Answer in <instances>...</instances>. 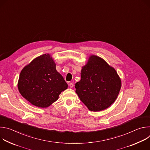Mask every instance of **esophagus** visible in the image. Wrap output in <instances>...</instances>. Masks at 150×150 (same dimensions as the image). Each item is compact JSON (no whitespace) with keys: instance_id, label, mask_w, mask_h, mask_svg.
<instances>
[{"instance_id":"34e87169","label":"esophagus","mask_w":150,"mask_h":150,"mask_svg":"<svg viewBox=\"0 0 150 150\" xmlns=\"http://www.w3.org/2000/svg\"><path fill=\"white\" fill-rule=\"evenodd\" d=\"M69 86L71 88H72V87H74V83H72V82L69 83Z\"/></svg>"}]
</instances>
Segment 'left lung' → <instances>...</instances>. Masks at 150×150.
<instances>
[{
    "mask_svg": "<svg viewBox=\"0 0 150 150\" xmlns=\"http://www.w3.org/2000/svg\"><path fill=\"white\" fill-rule=\"evenodd\" d=\"M81 77L75 83L76 93L90 110H104L117 98L121 80L115 69L103 59L91 56L82 68Z\"/></svg>",
    "mask_w": 150,
    "mask_h": 150,
    "instance_id": "obj_1",
    "label": "left lung"
}]
</instances>
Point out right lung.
<instances>
[{
    "instance_id": "1",
    "label": "right lung",
    "mask_w": 150,
    "mask_h": 150,
    "mask_svg": "<svg viewBox=\"0 0 150 150\" xmlns=\"http://www.w3.org/2000/svg\"><path fill=\"white\" fill-rule=\"evenodd\" d=\"M18 87L32 104L45 108L58 99L68 84L56 71L53 60L45 54L34 59L21 72Z\"/></svg>"
}]
</instances>
